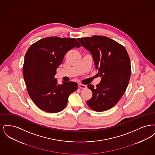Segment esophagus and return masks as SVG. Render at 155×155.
<instances>
[{"label":"esophagus","instance_id":"34e87169","mask_svg":"<svg viewBox=\"0 0 155 155\" xmlns=\"http://www.w3.org/2000/svg\"><path fill=\"white\" fill-rule=\"evenodd\" d=\"M78 87L80 89H85L87 88V86L85 85H84V84H80L78 85Z\"/></svg>","mask_w":155,"mask_h":155}]
</instances>
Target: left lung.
I'll return each mask as SVG.
<instances>
[{"label": "left lung", "mask_w": 155, "mask_h": 155, "mask_svg": "<svg viewBox=\"0 0 155 155\" xmlns=\"http://www.w3.org/2000/svg\"><path fill=\"white\" fill-rule=\"evenodd\" d=\"M93 56L98 75L102 77L98 85L89 84L92 97L87 105L96 111L113 107L124 95L131 76V62L125 48L105 36L94 35L77 39Z\"/></svg>", "instance_id": "1"}]
</instances>
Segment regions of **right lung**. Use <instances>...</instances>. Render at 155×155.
Wrapping results in <instances>:
<instances>
[{"instance_id":"right-lung-1","label":"right lung","mask_w":155,"mask_h":155,"mask_svg":"<svg viewBox=\"0 0 155 155\" xmlns=\"http://www.w3.org/2000/svg\"><path fill=\"white\" fill-rule=\"evenodd\" d=\"M80 46L75 38L48 37L31 45L26 52L24 79L31 99L41 110L52 113L63 110L68 96L77 90L74 82L58 85L54 75L67 52Z\"/></svg>"}]
</instances>
